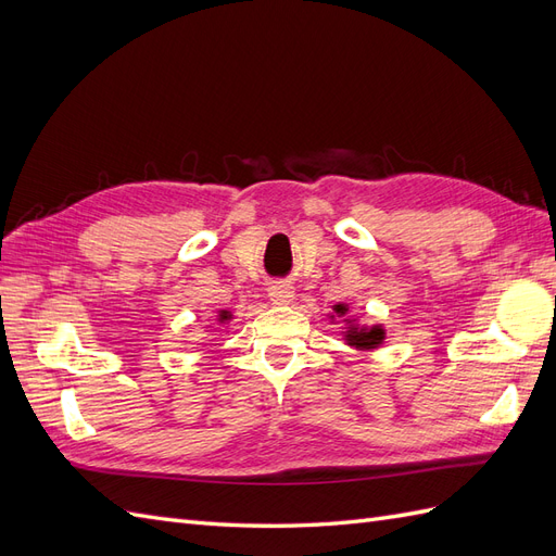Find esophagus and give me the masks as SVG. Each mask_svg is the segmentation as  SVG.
<instances>
[{
    "instance_id": "esophagus-1",
    "label": "esophagus",
    "mask_w": 556,
    "mask_h": 556,
    "mask_svg": "<svg viewBox=\"0 0 556 556\" xmlns=\"http://www.w3.org/2000/svg\"><path fill=\"white\" fill-rule=\"evenodd\" d=\"M268 296H271L274 304L282 306V304H290V301L294 299V288L290 282H276L268 288Z\"/></svg>"
}]
</instances>
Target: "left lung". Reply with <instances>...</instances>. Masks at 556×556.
Wrapping results in <instances>:
<instances>
[{"label":"left lung","instance_id":"left-lung-1","mask_svg":"<svg viewBox=\"0 0 556 556\" xmlns=\"http://www.w3.org/2000/svg\"><path fill=\"white\" fill-rule=\"evenodd\" d=\"M339 311L343 313V306H339ZM382 339H384L382 329H359V331L348 333V341L357 348H376Z\"/></svg>","mask_w":556,"mask_h":556}]
</instances>
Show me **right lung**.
Masks as SVG:
<instances>
[{
	"instance_id": "add662e5",
	"label": "right lung",
	"mask_w": 556,
	"mask_h": 556,
	"mask_svg": "<svg viewBox=\"0 0 556 556\" xmlns=\"http://www.w3.org/2000/svg\"><path fill=\"white\" fill-rule=\"evenodd\" d=\"M225 317H227V315H225V313H223V317H220V319H225Z\"/></svg>"
}]
</instances>
